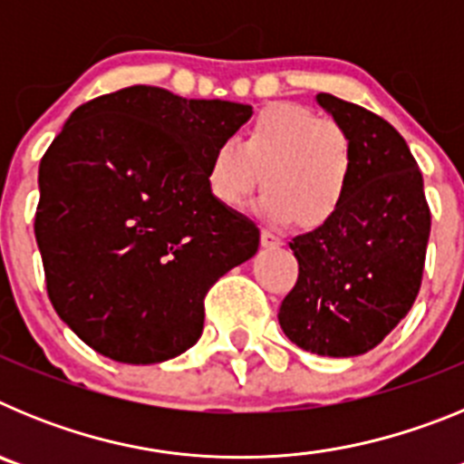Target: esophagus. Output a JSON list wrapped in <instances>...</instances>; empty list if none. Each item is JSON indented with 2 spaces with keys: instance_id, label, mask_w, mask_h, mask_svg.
<instances>
[{
  "instance_id": "esophagus-1",
  "label": "esophagus",
  "mask_w": 464,
  "mask_h": 464,
  "mask_svg": "<svg viewBox=\"0 0 464 464\" xmlns=\"http://www.w3.org/2000/svg\"><path fill=\"white\" fill-rule=\"evenodd\" d=\"M260 241H262V246H265V248H278V246L283 244V241L278 239L276 235H272V232H269V229H262Z\"/></svg>"
}]
</instances>
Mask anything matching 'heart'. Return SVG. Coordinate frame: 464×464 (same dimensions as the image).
Listing matches in <instances>:
<instances>
[{"instance_id":"obj_1","label":"heart","mask_w":464,"mask_h":464,"mask_svg":"<svg viewBox=\"0 0 464 464\" xmlns=\"http://www.w3.org/2000/svg\"><path fill=\"white\" fill-rule=\"evenodd\" d=\"M353 158L346 134L334 122L293 104H274L256 118L241 143H216L207 186L216 202L241 208L260 186L262 218L274 225H330L343 208Z\"/></svg>"}]
</instances>
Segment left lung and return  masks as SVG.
<instances>
[{
	"instance_id": "obj_1",
	"label": "left lung",
	"mask_w": 464,
	"mask_h": 464,
	"mask_svg": "<svg viewBox=\"0 0 464 464\" xmlns=\"http://www.w3.org/2000/svg\"><path fill=\"white\" fill-rule=\"evenodd\" d=\"M315 102L346 134L353 174L337 218L290 241L299 276L278 323L295 346L353 358L379 346L416 302L430 208L416 160L391 122L325 92Z\"/></svg>"
}]
</instances>
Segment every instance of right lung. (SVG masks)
I'll list each match as a JSON object with an SVG mask.
<instances>
[{"label":"right lung","mask_w":464,"mask_h":464,"mask_svg":"<svg viewBox=\"0 0 464 464\" xmlns=\"http://www.w3.org/2000/svg\"><path fill=\"white\" fill-rule=\"evenodd\" d=\"M253 106L132 85L79 106L39 165L34 235L48 297L116 362L181 355L204 295L260 246L253 220L213 199L207 167Z\"/></svg>","instance_id":"add662e5"}]
</instances>
